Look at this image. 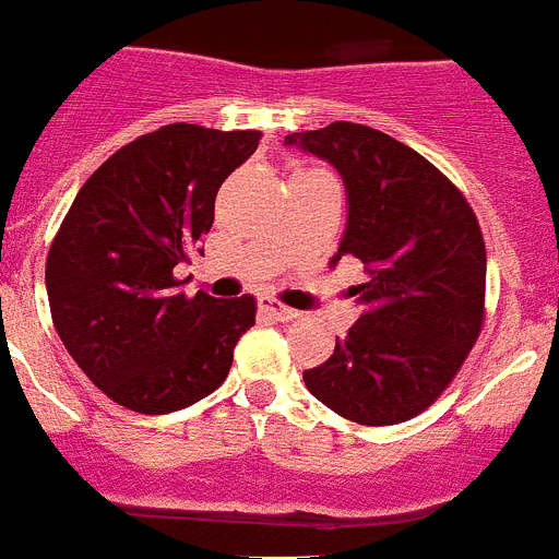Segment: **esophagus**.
I'll use <instances>...</instances> for the list:
<instances>
[{"mask_svg":"<svg viewBox=\"0 0 559 559\" xmlns=\"http://www.w3.org/2000/svg\"><path fill=\"white\" fill-rule=\"evenodd\" d=\"M260 310L269 316H274L276 322H290V319H296V310L288 308V305L276 302V299H260Z\"/></svg>","mask_w":559,"mask_h":559,"instance_id":"1","label":"esophagus"}]
</instances>
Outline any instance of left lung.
<instances>
[{"label": "left lung", "mask_w": 559, "mask_h": 559, "mask_svg": "<svg viewBox=\"0 0 559 559\" xmlns=\"http://www.w3.org/2000/svg\"><path fill=\"white\" fill-rule=\"evenodd\" d=\"M285 145L341 173L349 215L333 263L355 257L369 274L353 288L364 313L305 386L360 426L406 423L451 386L481 333L487 249L476 212L426 156L369 126L330 122Z\"/></svg>", "instance_id": "1"}]
</instances>
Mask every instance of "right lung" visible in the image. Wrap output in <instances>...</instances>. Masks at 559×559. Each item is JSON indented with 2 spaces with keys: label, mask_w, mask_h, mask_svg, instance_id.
I'll return each instance as SVG.
<instances>
[{
  "label": "right lung",
  "mask_w": 559,
  "mask_h": 559,
  "mask_svg": "<svg viewBox=\"0 0 559 559\" xmlns=\"http://www.w3.org/2000/svg\"><path fill=\"white\" fill-rule=\"evenodd\" d=\"M260 131L173 122L111 153L69 206L47 254L49 313L63 347L114 403L167 414L229 374L254 296L181 294L215 221V195L257 151Z\"/></svg>",
  "instance_id": "1"
}]
</instances>
